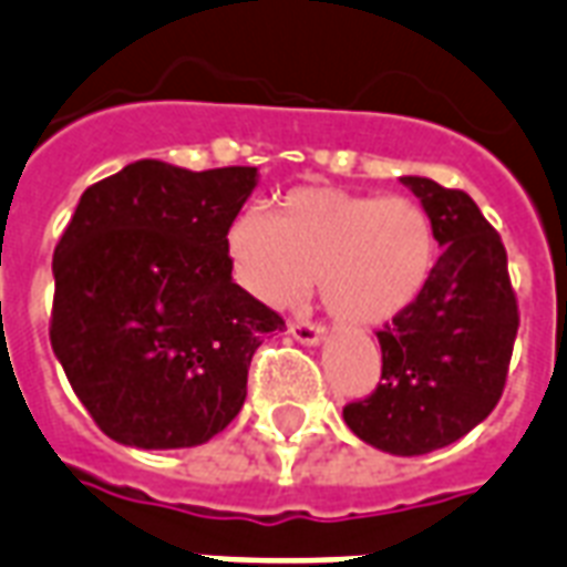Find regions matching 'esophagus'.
<instances>
[{
	"label": "esophagus",
	"mask_w": 567,
	"mask_h": 567,
	"mask_svg": "<svg viewBox=\"0 0 567 567\" xmlns=\"http://www.w3.org/2000/svg\"><path fill=\"white\" fill-rule=\"evenodd\" d=\"M288 332H291L300 344H309V348H315V344H321L323 341V330L312 321H291L288 323Z\"/></svg>",
	"instance_id": "obj_1"
}]
</instances>
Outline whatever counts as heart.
Listing matches in <instances>:
<instances>
[{
  "label": "heart",
  "mask_w": 567,
  "mask_h": 567,
  "mask_svg": "<svg viewBox=\"0 0 567 567\" xmlns=\"http://www.w3.org/2000/svg\"><path fill=\"white\" fill-rule=\"evenodd\" d=\"M235 282L270 309H288L318 276L323 309L348 327H383L413 309L437 270V228L404 196L339 187L288 189L274 216L246 207L226 228Z\"/></svg>",
  "instance_id": "heart-1"
}]
</instances>
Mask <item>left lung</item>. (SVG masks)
I'll list each match as a JSON object with an SVG mask.
<instances>
[{
    "label": "left lung",
    "instance_id": "8db88e82",
    "mask_svg": "<svg viewBox=\"0 0 567 567\" xmlns=\"http://www.w3.org/2000/svg\"><path fill=\"white\" fill-rule=\"evenodd\" d=\"M401 184L434 219L443 255L422 300L378 332L383 374L369 399L344 408V422L362 443L413 457L485 422L520 318L505 246L473 198L419 175Z\"/></svg>",
    "mask_w": 567,
    "mask_h": 567
}]
</instances>
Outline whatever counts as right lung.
<instances>
[{"label": "right lung", "mask_w": 567, "mask_h": 567, "mask_svg": "<svg viewBox=\"0 0 567 567\" xmlns=\"http://www.w3.org/2000/svg\"><path fill=\"white\" fill-rule=\"evenodd\" d=\"M255 184V166L136 159L82 193L53 255L50 341L121 446L207 443L244 408L258 344L285 330L226 258V228Z\"/></svg>", "instance_id": "obj_1"}]
</instances>
